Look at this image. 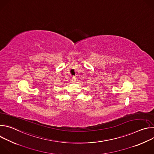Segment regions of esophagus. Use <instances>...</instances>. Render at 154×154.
<instances>
[{
  "label": "esophagus",
  "instance_id": "esophagus-1",
  "mask_svg": "<svg viewBox=\"0 0 154 154\" xmlns=\"http://www.w3.org/2000/svg\"><path fill=\"white\" fill-rule=\"evenodd\" d=\"M71 81L72 83H75L76 82V77H72L71 79Z\"/></svg>",
  "mask_w": 154,
  "mask_h": 154
}]
</instances>
